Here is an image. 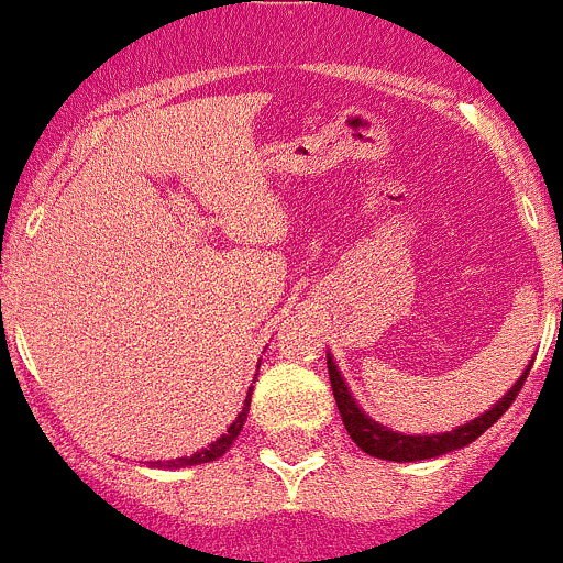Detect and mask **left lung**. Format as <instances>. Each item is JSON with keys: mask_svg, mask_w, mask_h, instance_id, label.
<instances>
[{"mask_svg": "<svg viewBox=\"0 0 563 563\" xmlns=\"http://www.w3.org/2000/svg\"><path fill=\"white\" fill-rule=\"evenodd\" d=\"M329 367V382H332V395L338 400V411L343 417L345 430H349L351 439L356 441L362 452L382 460H395V463H413V460H428L446 455V452H455L460 446H468L471 441L479 439L490 424H496L498 419L507 413V408L512 406V400L518 397V391L523 389V382L528 378V371L520 376V382L515 384L490 411H485L482 417H476L474 422H465L463 428L452 430V433H439V435H402L395 430H387L384 424L373 422L371 417H365V411H360V406L354 402V397L349 395V387L340 378L338 367H334L332 356H327Z\"/></svg>", "mask_w": 563, "mask_h": 563, "instance_id": "8db88e82", "label": "left lung"}]
</instances>
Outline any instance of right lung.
Wrapping results in <instances>:
<instances>
[{"mask_svg": "<svg viewBox=\"0 0 563 563\" xmlns=\"http://www.w3.org/2000/svg\"><path fill=\"white\" fill-rule=\"evenodd\" d=\"M247 411H250V391H247L245 408H242V411H240V417H236L234 422H231V428L225 430V433L220 435V439L214 441V444H209L207 450L196 452V455H190V457H176V460H166V463H157V465H166V468H181V465H198V463H209V460H218L220 455H225V450H229V446L234 444V439H236V435H240L242 424H245V419H247Z\"/></svg>", "mask_w": 563, "mask_h": 563, "instance_id": "1", "label": "right lung"}]
</instances>
